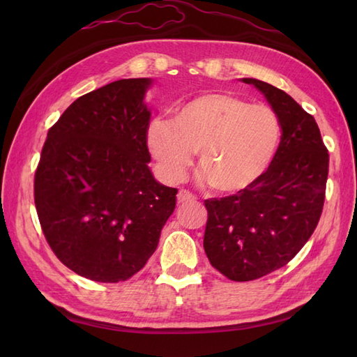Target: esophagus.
Segmentation results:
<instances>
[{"label": "esophagus", "instance_id": "34e87169", "mask_svg": "<svg viewBox=\"0 0 357 357\" xmlns=\"http://www.w3.org/2000/svg\"><path fill=\"white\" fill-rule=\"evenodd\" d=\"M195 199H196L195 195H192L187 190H179V193H178V204H187V202H192Z\"/></svg>", "mask_w": 357, "mask_h": 357}]
</instances>
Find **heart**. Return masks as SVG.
Instances as JSON below:
<instances>
[{"label": "heart", "instance_id": "b5f03b06", "mask_svg": "<svg viewBox=\"0 0 357 357\" xmlns=\"http://www.w3.org/2000/svg\"><path fill=\"white\" fill-rule=\"evenodd\" d=\"M282 139L276 112L224 92H210L178 105L172 123L151 121L150 155L167 183H178L198 151L210 187L236 195L255 187L270 170Z\"/></svg>", "mask_w": 357, "mask_h": 357}]
</instances>
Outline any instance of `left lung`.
<instances>
[{"label":"left lung","instance_id":"8db88e82","mask_svg":"<svg viewBox=\"0 0 357 357\" xmlns=\"http://www.w3.org/2000/svg\"><path fill=\"white\" fill-rule=\"evenodd\" d=\"M279 116L282 139L270 170L255 187L207 199L204 250L210 264L238 282L290 262L312 236L322 213L328 151L312 115L284 90L242 78Z\"/></svg>","mask_w":357,"mask_h":357}]
</instances>
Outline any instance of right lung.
<instances>
[{"instance_id": "obj_1", "label": "right lung", "mask_w": 357, "mask_h": 357, "mask_svg": "<svg viewBox=\"0 0 357 357\" xmlns=\"http://www.w3.org/2000/svg\"><path fill=\"white\" fill-rule=\"evenodd\" d=\"M151 84L119 79L78 98L49 130L35 173V206L50 248L96 282L138 273L176 206V188L158 183L149 167Z\"/></svg>"}]
</instances>
